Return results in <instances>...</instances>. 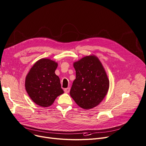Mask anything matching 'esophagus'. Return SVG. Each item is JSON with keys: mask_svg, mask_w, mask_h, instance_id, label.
Returning <instances> with one entry per match:
<instances>
[{"mask_svg": "<svg viewBox=\"0 0 146 146\" xmlns=\"http://www.w3.org/2000/svg\"><path fill=\"white\" fill-rule=\"evenodd\" d=\"M64 91L65 93H69L70 92V88L69 87H68V88H66L64 89Z\"/></svg>", "mask_w": 146, "mask_h": 146, "instance_id": "obj_1", "label": "esophagus"}]
</instances>
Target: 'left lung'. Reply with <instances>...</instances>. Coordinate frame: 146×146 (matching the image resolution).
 I'll list each match as a JSON object with an SVG mask.
<instances>
[{
  "label": "left lung",
  "mask_w": 146,
  "mask_h": 146,
  "mask_svg": "<svg viewBox=\"0 0 146 146\" xmlns=\"http://www.w3.org/2000/svg\"><path fill=\"white\" fill-rule=\"evenodd\" d=\"M76 79L70 94L76 104L84 109L98 106L109 88V80L99 59L94 55L85 56L73 63Z\"/></svg>",
  "instance_id": "obj_1"
}]
</instances>
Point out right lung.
Returning <instances> with one entry per match:
<instances>
[{"label": "right lung", "mask_w": 146, "mask_h": 146, "mask_svg": "<svg viewBox=\"0 0 146 146\" xmlns=\"http://www.w3.org/2000/svg\"><path fill=\"white\" fill-rule=\"evenodd\" d=\"M57 63L49 59L37 61L26 77L25 89L31 99L43 108L51 106L64 93L59 77L55 74Z\"/></svg>", "instance_id": "obj_1"}]
</instances>
